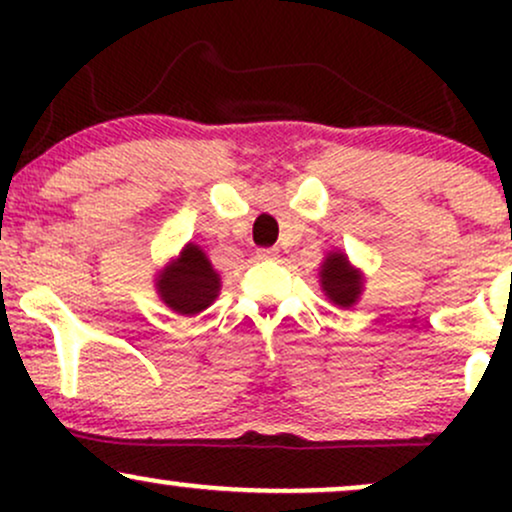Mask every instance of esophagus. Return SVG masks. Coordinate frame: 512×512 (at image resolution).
<instances>
[{
	"label": "esophagus",
	"mask_w": 512,
	"mask_h": 512,
	"mask_svg": "<svg viewBox=\"0 0 512 512\" xmlns=\"http://www.w3.org/2000/svg\"><path fill=\"white\" fill-rule=\"evenodd\" d=\"M257 257H260V260H276V257H279V250L262 248V250H257Z\"/></svg>",
	"instance_id": "obj_1"
}]
</instances>
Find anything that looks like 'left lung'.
<instances>
[{
    "label": "left lung",
    "instance_id": "1",
    "mask_svg": "<svg viewBox=\"0 0 512 512\" xmlns=\"http://www.w3.org/2000/svg\"><path fill=\"white\" fill-rule=\"evenodd\" d=\"M320 284L325 296L339 308H351L363 291V276L351 267L344 252H330L320 267Z\"/></svg>",
    "mask_w": 512,
    "mask_h": 512
}]
</instances>
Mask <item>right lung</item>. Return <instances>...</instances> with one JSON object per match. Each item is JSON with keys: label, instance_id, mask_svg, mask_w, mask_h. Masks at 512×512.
<instances>
[{"label": "right lung", "instance_id": "obj_1", "mask_svg": "<svg viewBox=\"0 0 512 512\" xmlns=\"http://www.w3.org/2000/svg\"><path fill=\"white\" fill-rule=\"evenodd\" d=\"M156 291L170 310L180 315H197L216 301L221 291V276L211 267L209 257L195 243L182 248L156 276Z\"/></svg>", "mask_w": 512, "mask_h": 512}]
</instances>
